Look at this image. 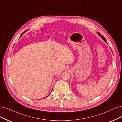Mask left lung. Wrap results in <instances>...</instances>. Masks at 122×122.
Returning a JSON list of instances; mask_svg holds the SVG:
<instances>
[{
    "instance_id": "obj_1",
    "label": "left lung",
    "mask_w": 122,
    "mask_h": 122,
    "mask_svg": "<svg viewBox=\"0 0 122 122\" xmlns=\"http://www.w3.org/2000/svg\"><path fill=\"white\" fill-rule=\"evenodd\" d=\"M97 34H98V35H99V36H100V37H101V38H102V40H103V41H105V42H106V43H107V41H106V40L105 38L104 37H103V36H102V35H101V34L100 33H98V32H97Z\"/></svg>"
}]
</instances>
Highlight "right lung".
Wrapping results in <instances>:
<instances>
[{
  "instance_id": "right-lung-1",
  "label": "right lung",
  "mask_w": 122,
  "mask_h": 122,
  "mask_svg": "<svg viewBox=\"0 0 122 122\" xmlns=\"http://www.w3.org/2000/svg\"><path fill=\"white\" fill-rule=\"evenodd\" d=\"M25 30V31H24V32H23V33H22V34H21V36H20V37H21V36H22V35H23V34H24V33H25V31H27V30ZM51 93H50V94H49V95H48V96H47L46 97H48V96H50V94H51ZM45 97H44V98H45Z\"/></svg>"
}]
</instances>
